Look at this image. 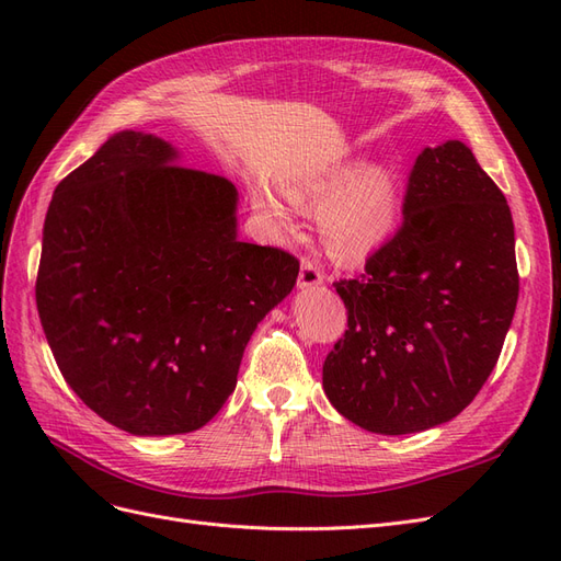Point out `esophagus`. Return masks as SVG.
<instances>
[{
  "instance_id": "obj_1",
  "label": "esophagus",
  "mask_w": 561,
  "mask_h": 561,
  "mask_svg": "<svg viewBox=\"0 0 561 561\" xmlns=\"http://www.w3.org/2000/svg\"><path fill=\"white\" fill-rule=\"evenodd\" d=\"M322 280H325V274H322L320 264L316 260H311V257H304L301 266H299V280H297V285L299 287H313V285H320Z\"/></svg>"
}]
</instances>
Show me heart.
I'll list each match as a JSON object with an SVG mask.
<instances>
[{
	"mask_svg": "<svg viewBox=\"0 0 561 561\" xmlns=\"http://www.w3.org/2000/svg\"><path fill=\"white\" fill-rule=\"evenodd\" d=\"M280 190L297 208L320 203L322 243L339 260H360L379 250L393 236L400 219V175L388 163L365 168L363 159L336 161L285 180ZM252 203L278 229L293 227L290 208L268 190L257 186Z\"/></svg>",
	"mask_w": 561,
	"mask_h": 561,
	"instance_id": "b5f03b06",
	"label": "heart"
}]
</instances>
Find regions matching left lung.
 I'll use <instances>...</instances> for the list:
<instances>
[{"instance_id": "left-lung-1", "label": "left lung", "mask_w": 561, "mask_h": 561, "mask_svg": "<svg viewBox=\"0 0 561 561\" xmlns=\"http://www.w3.org/2000/svg\"><path fill=\"white\" fill-rule=\"evenodd\" d=\"M402 215L360 274L334 283L348 330L322 365L334 410L381 435L466 410L496 367L519 295L511 208L463 142L421 151Z\"/></svg>"}]
</instances>
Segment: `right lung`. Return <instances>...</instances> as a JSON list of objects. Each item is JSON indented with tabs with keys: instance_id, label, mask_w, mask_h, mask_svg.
Segmentation results:
<instances>
[{
	"instance_id": "1",
	"label": "right lung",
	"mask_w": 561,
	"mask_h": 561,
	"mask_svg": "<svg viewBox=\"0 0 561 561\" xmlns=\"http://www.w3.org/2000/svg\"><path fill=\"white\" fill-rule=\"evenodd\" d=\"M116 133L50 198L37 274L46 342L81 402L130 435L192 433L233 393L290 252L236 239L239 192Z\"/></svg>"
}]
</instances>
